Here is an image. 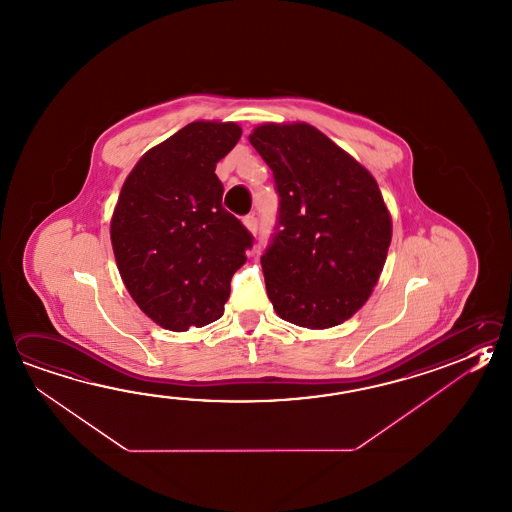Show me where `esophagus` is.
Masks as SVG:
<instances>
[{
  "instance_id": "esophagus-1",
  "label": "esophagus",
  "mask_w": 512,
  "mask_h": 512,
  "mask_svg": "<svg viewBox=\"0 0 512 512\" xmlns=\"http://www.w3.org/2000/svg\"><path fill=\"white\" fill-rule=\"evenodd\" d=\"M242 224L246 226V230H248V232L253 233V235L257 233L259 222H257V217H255V215H246V217L242 219Z\"/></svg>"
}]
</instances>
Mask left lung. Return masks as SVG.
Instances as JSON below:
<instances>
[{"label": "left lung", "instance_id": "1", "mask_svg": "<svg viewBox=\"0 0 512 512\" xmlns=\"http://www.w3.org/2000/svg\"><path fill=\"white\" fill-rule=\"evenodd\" d=\"M248 139L280 197L279 228L261 257L273 309L300 328L346 322L371 297L391 244L375 177L308 123H264Z\"/></svg>", "mask_w": 512, "mask_h": 512}]
</instances>
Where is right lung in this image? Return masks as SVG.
I'll return each instance as SVG.
<instances>
[{
	"label": "right lung",
	"instance_id": "obj_1",
	"mask_svg": "<svg viewBox=\"0 0 512 512\" xmlns=\"http://www.w3.org/2000/svg\"><path fill=\"white\" fill-rule=\"evenodd\" d=\"M241 126L193 121L150 148L126 177L110 221L117 270L135 304L170 331L221 319L250 232L222 208L215 166Z\"/></svg>",
	"mask_w": 512,
	"mask_h": 512
}]
</instances>
